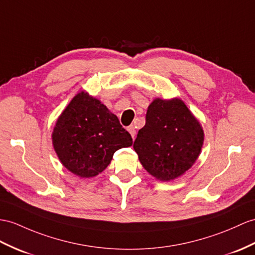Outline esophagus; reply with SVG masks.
Wrapping results in <instances>:
<instances>
[{
  "instance_id": "obj_1",
  "label": "esophagus",
  "mask_w": 255,
  "mask_h": 255,
  "mask_svg": "<svg viewBox=\"0 0 255 255\" xmlns=\"http://www.w3.org/2000/svg\"><path fill=\"white\" fill-rule=\"evenodd\" d=\"M128 133L131 134V136L133 137V139L135 138V135H136V129H135V127L134 126H129L128 127Z\"/></svg>"
}]
</instances>
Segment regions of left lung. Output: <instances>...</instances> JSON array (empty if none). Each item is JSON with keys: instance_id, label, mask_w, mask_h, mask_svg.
<instances>
[{"instance_id": "8db88e82", "label": "left lung", "mask_w": 255, "mask_h": 255, "mask_svg": "<svg viewBox=\"0 0 255 255\" xmlns=\"http://www.w3.org/2000/svg\"><path fill=\"white\" fill-rule=\"evenodd\" d=\"M202 144V128L184 102L157 98L149 105L133 147L147 172L171 181L195 163Z\"/></svg>"}]
</instances>
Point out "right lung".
I'll return each mask as SVG.
<instances>
[{"mask_svg": "<svg viewBox=\"0 0 255 255\" xmlns=\"http://www.w3.org/2000/svg\"><path fill=\"white\" fill-rule=\"evenodd\" d=\"M52 137L61 163L80 177L96 176L118 149L133 144L117 116L84 92L74 96L60 115Z\"/></svg>", "mask_w": 255, "mask_h": 255, "instance_id": "add662e5", "label": "right lung"}]
</instances>
